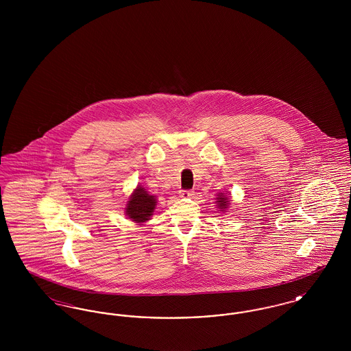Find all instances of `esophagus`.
<instances>
[{
    "mask_svg": "<svg viewBox=\"0 0 351 351\" xmlns=\"http://www.w3.org/2000/svg\"><path fill=\"white\" fill-rule=\"evenodd\" d=\"M195 195L193 191H180V197L183 199H188V197H192Z\"/></svg>",
    "mask_w": 351,
    "mask_h": 351,
    "instance_id": "34e87169",
    "label": "esophagus"
}]
</instances>
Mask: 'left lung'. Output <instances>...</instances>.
<instances>
[{
    "instance_id": "left-lung-1",
    "label": "left lung",
    "mask_w": 351,
    "mask_h": 351,
    "mask_svg": "<svg viewBox=\"0 0 351 351\" xmlns=\"http://www.w3.org/2000/svg\"><path fill=\"white\" fill-rule=\"evenodd\" d=\"M216 204H217V208L219 209L221 213H226V210L229 209V205H230V197L228 193H223V192H219L216 196Z\"/></svg>"
}]
</instances>
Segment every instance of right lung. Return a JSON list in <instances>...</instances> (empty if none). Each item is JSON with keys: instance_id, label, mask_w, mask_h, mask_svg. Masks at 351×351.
<instances>
[{"instance_id": "obj_1", "label": "right lung", "mask_w": 351, "mask_h": 351, "mask_svg": "<svg viewBox=\"0 0 351 351\" xmlns=\"http://www.w3.org/2000/svg\"><path fill=\"white\" fill-rule=\"evenodd\" d=\"M156 204V196L150 195V192H147L146 188L139 184L128 199L125 206V215L135 223L142 225L151 219Z\"/></svg>"}]
</instances>
